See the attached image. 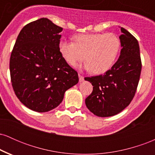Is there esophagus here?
I'll return each mask as SVG.
<instances>
[{
	"mask_svg": "<svg viewBox=\"0 0 155 155\" xmlns=\"http://www.w3.org/2000/svg\"><path fill=\"white\" fill-rule=\"evenodd\" d=\"M79 79L80 82H82V81H84V77L80 74H79Z\"/></svg>",
	"mask_w": 155,
	"mask_h": 155,
	"instance_id": "34e87169",
	"label": "esophagus"
}]
</instances>
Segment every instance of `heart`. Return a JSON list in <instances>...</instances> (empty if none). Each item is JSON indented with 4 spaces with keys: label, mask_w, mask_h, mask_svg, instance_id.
<instances>
[{
    "label": "heart",
    "mask_w": 155,
    "mask_h": 155,
    "mask_svg": "<svg viewBox=\"0 0 155 155\" xmlns=\"http://www.w3.org/2000/svg\"><path fill=\"white\" fill-rule=\"evenodd\" d=\"M74 43L61 39L58 49L64 60L75 66L84 59V68L95 74L108 71L117 59L120 40L114 33H87L74 37Z\"/></svg>",
    "instance_id": "obj_1"
}]
</instances>
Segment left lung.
<instances>
[{"mask_svg":"<svg viewBox=\"0 0 155 155\" xmlns=\"http://www.w3.org/2000/svg\"><path fill=\"white\" fill-rule=\"evenodd\" d=\"M120 36L122 49L114 65L104 75L86 77L93 86L85 104L92 113L100 117L116 115L131 102L136 93L141 61L138 41L122 27Z\"/></svg>","mask_w":155,"mask_h":155,"instance_id":"8db88e82","label":"left lung"}]
</instances>
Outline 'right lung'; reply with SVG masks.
I'll return each mask as SVG.
<instances>
[{"label":"right lung","mask_w":155,"mask_h":155,"mask_svg":"<svg viewBox=\"0 0 155 155\" xmlns=\"http://www.w3.org/2000/svg\"><path fill=\"white\" fill-rule=\"evenodd\" d=\"M62 31L49 19H37L21 30L12 50L9 69L14 91L33 111L54 109L65 91L79 82L77 72L58 49Z\"/></svg>","instance_id":"obj_1"}]
</instances>
